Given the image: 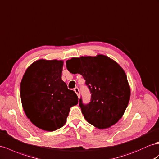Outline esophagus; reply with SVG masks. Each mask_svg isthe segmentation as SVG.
I'll return each mask as SVG.
<instances>
[{
    "mask_svg": "<svg viewBox=\"0 0 159 159\" xmlns=\"http://www.w3.org/2000/svg\"><path fill=\"white\" fill-rule=\"evenodd\" d=\"M74 91H75V92L76 93V95H78L79 98V97H80V91H79V89L78 87H75V88L74 89Z\"/></svg>",
    "mask_w": 159,
    "mask_h": 159,
    "instance_id": "esophagus-1",
    "label": "esophagus"
}]
</instances>
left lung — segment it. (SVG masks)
I'll return each mask as SVG.
<instances>
[{
  "mask_svg": "<svg viewBox=\"0 0 159 159\" xmlns=\"http://www.w3.org/2000/svg\"><path fill=\"white\" fill-rule=\"evenodd\" d=\"M68 71L83 76L90 90L88 104L79 99L82 113L89 124L105 129L123 116L130 98V88L124 70L114 60L102 54L72 58L66 62Z\"/></svg>",
  "mask_w": 159,
  "mask_h": 159,
  "instance_id": "left-lung-1",
  "label": "left lung"
}]
</instances>
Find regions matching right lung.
<instances>
[{
    "mask_svg": "<svg viewBox=\"0 0 159 159\" xmlns=\"http://www.w3.org/2000/svg\"><path fill=\"white\" fill-rule=\"evenodd\" d=\"M62 60L41 59L27 68L21 80L23 110L32 123L46 131L62 127L70 107L79 102L62 80Z\"/></svg>",
    "mask_w": 159,
    "mask_h": 159,
    "instance_id": "right-lung-1",
    "label": "right lung"
}]
</instances>
